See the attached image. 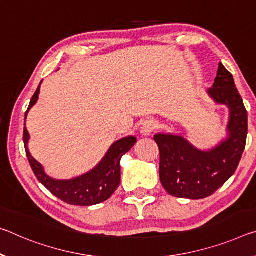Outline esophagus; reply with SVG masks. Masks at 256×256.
Instances as JSON below:
<instances>
[{"mask_svg":"<svg viewBox=\"0 0 256 256\" xmlns=\"http://www.w3.org/2000/svg\"><path fill=\"white\" fill-rule=\"evenodd\" d=\"M156 128H157V122L155 120H152V118L146 120L144 122L142 126H141V134L144 136H150Z\"/></svg>","mask_w":256,"mask_h":256,"instance_id":"34e87169","label":"esophagus"}]
</instances>
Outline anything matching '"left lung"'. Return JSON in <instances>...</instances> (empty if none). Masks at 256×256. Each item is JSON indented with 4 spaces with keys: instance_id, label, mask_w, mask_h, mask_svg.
<instances>
[{
    "instance_id": "left-lung-1",
    "label": "left lung",
    "mask_w": 256,
    "mask_h": 256,
    "mask_svg": "<svg viewBox=\"0 0 256 256\" xmlns=\"http://www.w3.org/2000/svg\"><path fill=\"white\" fill-rule=\"evenodd\" d=\"M208 93L216 104L229 108L226 139L212 149L200 150L182 136H154L160 148V182L174 197L202 200L213 194L234 176L245 150L247 110L232 75L221 62Z\"/></svg>"
}]
</instances>
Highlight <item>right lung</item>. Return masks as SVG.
<instances>
[{
	"label": "right lung",
	"instance_id": "obj_1",
	"mask_svg": "<svg viewBox=\"0 0 256 256\" xmlns=\"http://www.w3.org/2000/svg\"><path fill=\"white\" fill-rule=\"evenodd\" d=\"M40 83L30 100V107L25 114V120L30 109L38 102ZM28 141H30V133L25 128L24 144H25L26 155L32 170L40 184L56 197L67 204L91 206L107 200L118 188L120 182V158L134 146L136 138L130 136L117 140L115 144H112L106 155L94 168L70 180H56L48 176L44 172L43 166L30 155L28 150Z\"/></svg>",
	"mask_w": 256,
	"mask_h": 256
}]
</instances>
